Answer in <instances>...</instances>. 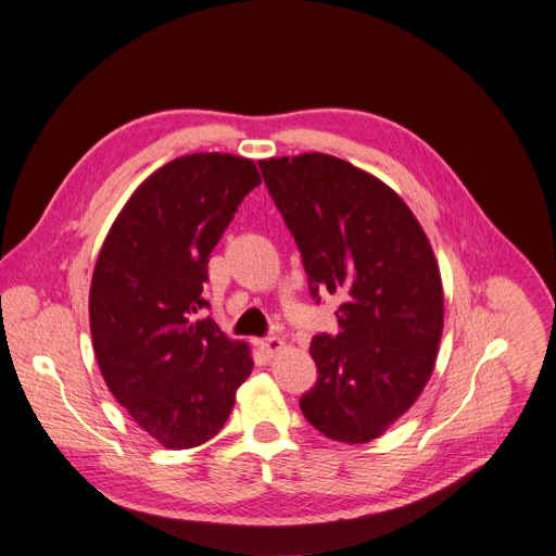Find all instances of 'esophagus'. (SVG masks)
<instances>
[{
  "label": "esophagus",
  "instance_id": "34e87169",
  "mask_svg": "<svg viewBox=\"0 0 556 556\" xmlns=\"http://www.w3.org/2000/svg\"><path fill=\"white\" fill-rule=\"evenodd\" d=\"M258 348H261L267 356H276L278 352L285 350V340L278 338V336H269V338L258 340Z\"/></svg>",
  "mask_w": 556,
  "mask_h": 556
}]
</instances>
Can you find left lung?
<instances>
[{
  "label": "left lung",
  "instance_id": "left-lung-1",
  "mask_svg": "<svg viewBox=\"0 0 556 556\" xmlns=\"http://www.w3.org/2000/svg\"><path fill=\"white\" fill-rule=\"evenodd\" d=\"M312 293H340L338 336H316L305 418L338 443H369L422 394L443 336L434 249L405 200L367 170L301 153L258 162Z\"/></svg>",
  "mask_w": 556,
  "mask_h": 556
}]
</instances>
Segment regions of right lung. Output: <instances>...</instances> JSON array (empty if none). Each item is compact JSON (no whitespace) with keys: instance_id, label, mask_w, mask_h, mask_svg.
Here are the masks:
<instances>
[{"instance_id":"right-lung-1","label":"right lung","mask_w":556,"mask_h":556,"mask_svg":"<svg viewBox=\"0 0 556 556\" xmlns=\"http://www.w3.org/2000/svg\"><path fill=\"white\" fill-rule=\"evenodd\" d=\"M261 182L249 157H176L131 193L102 242L89 291L93 352L115 401L162 447L216 437L253 369L247 343L193 314L208 305V253Z\"/></svg>"}]
</instances>
